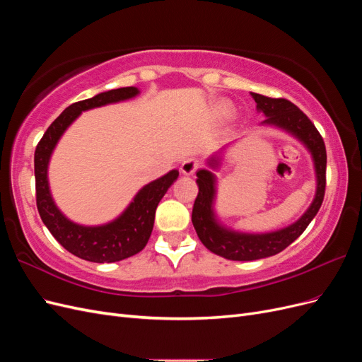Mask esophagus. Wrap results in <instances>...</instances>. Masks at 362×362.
Instances as JSON below:
<instances>
[{
    "label": "esophagus",
    "instance_id": "obj_1",
    "mask_svg": "<svg viewBox=\"0 0 362 362\" xmlns=\"http://www.w3.org/2000/svg\"><path fill=\"white\" fill-rule=\"evenodd\" d=\"M199 168V161L194 160V158H187L184 160L181 164V172L184 175H193L196 170Z\"/></svg>",
    "mask_w": 362,
    "mask_h": 362
}]
</instances>
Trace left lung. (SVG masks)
<instances>
[{"label": "left lung", "instance_id": "8db88e82", "mask_svg": "<svg viewBox=\"0 0 362 362\" xmlns=\"http://www.w3.org/2000/svg\"><path fill=\"white\" fill-rule=\"evenodd\" d=\"M257 103V110L266 116L262 125L276 127L287 131L298 139L311 152L317 178L315 196L300 218L287 228L266 234L238 233L218 223L214 213L216 199V177L210 169L196 172L199 193L193 205L192 222L202 245L213 254L233 261H254L279 254L298 238L310 222L319 213L326 187V148L325 141L314 124L300 108L284 98H269L250 92ZM221 157L214 156L208 160V166L217 169L221 166Z\"/></svg>", "mask_w": 362, "mask_h": 362}]
</instances>
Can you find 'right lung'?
Wrapping results in <instances>:
<instances>
[{
  "label": "right lung",
  "instance_id": "add662e5",
  "mask_svg": "<svg viewBox=\"0 0 362 362\" xmlns=\"http://www.w3.org/2000/svg\"><path fill=\"white\" fill-rule=\"evenodd\" d=\"M139 93L137 87H120L69 105L48 127L36 146V204L42 222L64 249L86 261L116 262L139 254L146 246L154 228L157 205L170 185L177 181L180 172L173 169L141 187L125 211L115 221L98 226H84L69 221L52 199L48 182V164L52 151L64 131L83 112L127 101Z\"/></svg>",
  "mask_w": 362,
  "mask_h": 362
}]
</instances>
